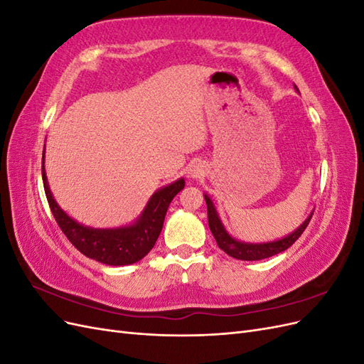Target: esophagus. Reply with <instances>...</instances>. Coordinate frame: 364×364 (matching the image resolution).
<instances>
[{"instance_id":"esophagus-1","label":"esophagus","mask_w":364,"mask_h":364,"mask_svg":"<svg viewBox=\"0 0 364 364\" xmlns=\"http://www.w3.org/2000/svg\"><path fill=\"white\" fill-rule=\"evenodd\" d=\"M188 174L191 176V178H197V176L202 174V168L199 167V165H191V168L188 170Z\"/></svg>"}]
</instances>
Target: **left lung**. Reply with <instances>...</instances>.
<instances>
[{"label":"left lung","mask_w":364,"mask_h":364,"mask_svg":"<svg viewBox=\"0 0 364 364\" xmlns=\"http://www.w3.org/2000/svg\"><path fill=\"white\" fill-rule=\"evenodd\" d=\"M205 200H206V206H208V225L217 241L218 247L223 252H226L229 257H232L235 259H243V261H258V259H264V258H270L273 255H278V253H281L284 250H287L294 243V241L302 235V232L306 229L308 223H310V220H311V215H313L311 214L310 217H308L305 222L294 230L293 234H290L289 237H285L282 240L272 241V243H261V245L241 243V241L234 240L226 232L222 222H220V218L217 215V211H215L211 199H209L206 194H205Z\"/></svg>","instance_id":"8db88e82"}]
</instances>
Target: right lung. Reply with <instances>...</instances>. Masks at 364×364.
Listing matches in <instances>:
<instances>
[{"mask_svg": "<svg viewBox=\"0 0 364 364\" xmlns=\"http://www.w3.org/2000/svg\"><path fill=\"white\" fill-rule=\"evenodd\" d=\"M42 181L51 213L65 237L85 257L107 264V266H126V264H134L147 255L161 234L164 218L173 197L185 186V181L179 179L156 191L151 196L144 213L135 225L118 229H92L74 222L53 199L46 168H43V156Z\"/></svg>", "mask_w": 364, "mask_h": 364, "instance_id": "1", "label": "right lung"}]
</instances>
